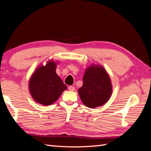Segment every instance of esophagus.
<instances>
[{"instance_id": "1", "label": "esophagus", "mask_w": 151, "mask_h": 151, "mask_svg": "<svg viewBox=\"0 0 151 151\" xmlns=\"http://www.w3.org/2000/svg\"><path fill=\"white\" fill-rule=\"evenodd\" d=\"M68 90H69L70 91H74L75 90V88H74V86H68Z\"/></svg>"}]
</instances>
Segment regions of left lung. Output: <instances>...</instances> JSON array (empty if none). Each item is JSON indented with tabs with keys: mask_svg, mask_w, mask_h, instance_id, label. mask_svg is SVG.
Listing matches in <instances>:
<instances>
[{
	"mask_svg": "<svg viewBox=\"0 0 151 151\" xmlns=\"http://www.w3.org/2000/svg\"><path fill=\"white\" fill-rule=\"evenodd\" d=\"M78 93L83 103L91 108L102 106L110 98L112 86L106 71L101 66L91 65L83 76V85Z\"/></svg>",
	"mask_w": 151,
	"mask_h": 151,
	"instance_id": "8db88e82",
	"label": "left lung"
}]
</instances>
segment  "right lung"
Returning <instances> with one entry per match:
<instances>
[{
	"label": "right lung",
	"mask_w": 151,
	"mask_h": 151,
	"mask_svg": "<svg viewBox=\"0 0 151 151\" xmlns=\"http://www.w3.org/2000/svg\"><path fill=\"white\" fill-rule=\"evenodd\" d=\"M56 63L50 61L46 65L38 67L31 77L30 93L35 101L41 104H52L67 89V86L56 74Z\"/></svg>",
	"instance_id": "1"
}]
</instances>
